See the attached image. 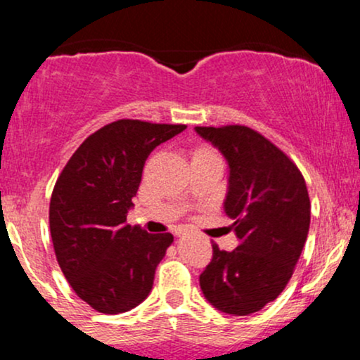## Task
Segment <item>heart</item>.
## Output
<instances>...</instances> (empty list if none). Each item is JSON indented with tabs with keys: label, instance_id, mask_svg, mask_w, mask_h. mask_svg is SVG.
Masks as SVG:
<instances>
[{
	"label": "heart",
	"instance_id": "b5f03b06",
	"mask_svg": "<svg viewBox=\"0 0 360 360\" xmlns=\"http://www.w3.org/2000/svg\"><path fill=\"white\" fill-rule=\"evenodd\" d=\"M210 152H214V150H212L210 147H200V148H196V152H194V154H210Z\"/></svg>",
	"mask_w": 360,
	"mask_h": 360
}]
</instances>
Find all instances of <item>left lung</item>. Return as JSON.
Returning <instances> with one entry per match:
<instances>
[{
    "mask_svg": "<svg viewBox=\"0 0 360 360\" xmlns=\"http://www.w3.org/2000/svg\"><path fill=\"white\" fill-rule=\"evenodd\" d=\"M196 131L229 160L225 213L238 238L232 252L212 243L201 291L223 313L250 315L278 298L295 272L311 217L307 183L278 146L249 127H196Z\"/></svg>",
    "mask_w": 360,
    "mask_h": 360,
    "instance_id": "8db88e82",
    "label": "left lung"
}]
</instances>
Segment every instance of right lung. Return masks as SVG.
Listing matches in <instances>:
<instances>
[{
  "label": "right lung",
  "mask_w": 360,
  "mask_h": 360,
  "mask_svg": "<svg viewBox=\"0 0 360 360\" xmlns=\"http://www.w3.org/2000/svg\"><path fill=\"white\" fill-rule=\"evenodd\" d=\"M186 125L117 120L91 134L53 186L49 223L65 279L106 315L142 303L174 237L128 225L148 154Z\"/></svg>",
  "instance_id": "obj_1"
}]
</instances>
